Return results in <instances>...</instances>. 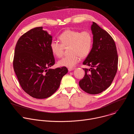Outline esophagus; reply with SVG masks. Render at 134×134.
I'll return each mask as SVG.
<instances>
[{"label": "esophagus", "instance_id": "esophagus-1", "mask_svg": "<svg viewBox=\"0 0 134 134\" xmlns=\"http://www.w3.org/2000/svg\"><path fill=\"white\" fill-rule=\"evenodd\" d=\"M68 69V70H69V71H72V70H74V69H75V68H69Z\"/></svg>", "mask_w": 134, "mask_h": 134}]
</instances>
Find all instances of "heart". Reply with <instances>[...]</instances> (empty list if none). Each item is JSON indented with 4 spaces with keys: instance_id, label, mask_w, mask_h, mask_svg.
Returning a JSON list of instances; mask_svg holds the SVG:
<instances>
[{
    "instance_id": "heart-1",
    "label": "heart",
    "mask_w": 134,
    "mask_h": 134,
    "mask_svg": "<svg viewBox=\"0 0 134 134\" xmlns=\"http://www.w3.org/2000/svg\"><path fill=\"white\" fill-rule=\"evenodd\" d=\"M60 42L53 40L50 43V49L52 54L58 58L61 57L64 47L69 46L70 54L58 61V64L62 67L72 68L80 60L90 54L93 43L92 33L88 30L79 32L77 30L67 29L59 36Z\"/></svg>"
}]
</instances>
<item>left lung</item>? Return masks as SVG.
I'll use <instances>...</instances> for the list:
<instances>
[{"label": "left lung", "instance_id": "left-lung-1", "mask_svg": "<svg viewBox=\"0 0 134 134\" xmlns=\"http://www.w3.org/2000/svg\"><path fill=\"white\" fill-rule=\"evenodd\" d=\"M93 47L83 65L91 66L83 68L84 77L79 82L81 90L96 95L105 91L111 84L118 68V55L115 42L111 36L93 22Z\"/></svg>", "mask_w": 134, "mask_h": 134}]
</instances>
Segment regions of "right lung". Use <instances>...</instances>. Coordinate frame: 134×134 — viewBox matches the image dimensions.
<instances>
[{
    "label": "right lung",
    "mask_w": 134,
    "mask_h": 134,
    "mask_svg": "<svg viewBox=\"0 0 134 134\" xmlns=\"http://www.w3.org/2000/svg\"><path fill=\"white\" fill-rule=\"evenodd\" d=\"M52 36L42 27L23 35L15 50L13 67L23 90L30 96L44 99L58 90L66 67L51 69L55 60L50 49Z\"/></svg>",
    "instance_id": "right-lung-1"
}]
</instances>
